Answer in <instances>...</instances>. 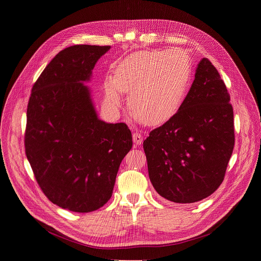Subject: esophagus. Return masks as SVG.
Segmentation results:
<instances>
[{
	"mask_svg": "<svg viewBox=\"0 0 261 261\" xmlns=\"http://www.w3.org/2000/svg\"><path fill=\"white\" fill-rule=\"evenodd\" d=\"M132 137H133V142L135 144H137V145H140L142 143V141H143V136L139 132H133Z\"/></svg>",
	"mask_w": 261,
	"mask_h": 261,
	"instance_id": "34e87169",
	"label": "esophagus"
}]
</instances>
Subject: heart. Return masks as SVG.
Wrapping results in <instances>:
<instances>
[{
  "instance_id": "1",
  "label": "heart",
  "mask_w": 261,
  "mask_h": 261,
  "mask_svg": "<svg viewBox=\"0 0 261 261\" xmlns=\"http://www.w3.org/2000/svg\"><path fill=\"white\" fill-rule=\"evenodd\" d=\"M191 79V59L179 48L134 54L121 62L104 83V101L110 109L121 106V93L148 125H162L180 109ZM140 118V117H139Z\"/></svg>"
}]
</instances>
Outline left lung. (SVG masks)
Listing matches in <instances>:
<instances>
[{"label": "left lung", "instance_id": "obj_1", "mask_svg": "<svg viewBox=\"0 0 261 261\" xmlns=\"http://www.w3.org/2000/svg\"><path fill=\"white\" fill-rule=\"evenodd\" d=\"M229 101L218 70L203 58L178 113L143 141L148 176L160 196L193 203L219 188L234 146Z\"/></svg>", "mask_w": 261, "mask_h": 261}]
</instances>
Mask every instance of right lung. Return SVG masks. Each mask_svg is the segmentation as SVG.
<instances>
[{
    "label": "right lung",
    "instance_id": "obj_1",
    "mask_svg": "<svg viewBox=\"0 0 261 261\" xmlns=\"http://www.w3.org/2000/svg\"><path fill=\"white\" fill-rule=\"evenodd\" d=\"M109 49L84 44L60 51L33 86L28 104L27 158L45 196L71 212H93L110 199L133 143L125 123L98 118L85 86Z\"/></svg>",
    "mask_w": 261,
    "mask_h": 261
}]
</instances>
